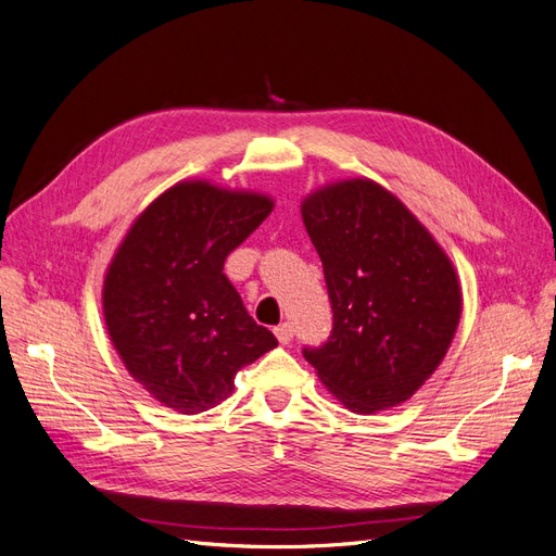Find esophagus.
<instances>
[{
    "mask_svg": "<svg viewBox=\"0 0 556 556\" xmlns=\"http://www.w3.org/2000/svg\"><path fill=\"white\" fill-rule=\"evenodd\" d=\"M274 331H276V339H278L282 345H288V343L294 339V327H292L290 323L278 325Z\"/></svg>",
    "mask_w": 556,
    "mask_h": 556,
    "instance_id": "1",
    "label": "esophagus"
}]
</instances>
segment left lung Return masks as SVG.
I'll return each mask as SVG.
<instances>
[{
  "label": "left lung",
  "mask_w": 556,
  "mask_h": 556,
  "mask_svg": "<svg viewBox=\"0 0 556 556\" xmlns=\"http://www.w3.org/2000/svg\"><path fill=\"white\" fill-rule=\"evenodd\" d=\"M301 215L333 313L329 339L306 345V362L352 413L410 399L443 362L459 325L462 292L447 255L374 180L317 190Z\"/></svg>",
  "instance_id": "8db88e82"
}]
</instances>
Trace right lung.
I'll return each mask as SVG.
<instances>
[{
  "mask_svg": "<svg viewBox=\"0 0 556 556\" xmlns=\"http://www.w3.org/2000/svg\"><path fill=\"white\" fill-rule=\"evenodd\" d=\"M274 201L204 180L178 182L150 204L104 280L109 336L131 378L166 408L204 413L233 376L278 345L223 274Z\"/></svg>",
  "mask_w": 556,
  "mask_h": 556,
  "instance_id": "obj_1",
  "label": "right lung"
}]
</instances>
